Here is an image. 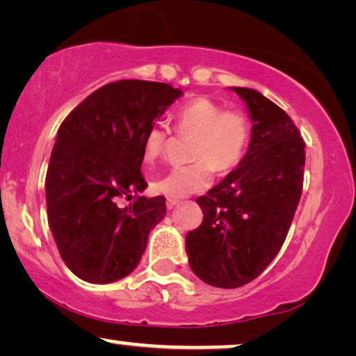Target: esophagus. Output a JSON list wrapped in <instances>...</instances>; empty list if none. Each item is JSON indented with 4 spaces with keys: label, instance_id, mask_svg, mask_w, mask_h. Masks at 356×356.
I'll list each match as a JSON object with an SVG mask.
<instances>
[{
    "label": "esophagus",
    "instance_id": "1",
    "mask_svg": "<svg viewBox=\"0 0 356 356\" xmlns=\"http://www.w3.org/2000/svg\"><path fill=\"white\" fill-rule=\"evenodd\" d=\"M178 204H179L178 199H172V197L167 199V209H168V211H172V209L177 207Z\"/></svg>",
    "mask_w": 356,
    "mask_h": 356
}]
</instances>
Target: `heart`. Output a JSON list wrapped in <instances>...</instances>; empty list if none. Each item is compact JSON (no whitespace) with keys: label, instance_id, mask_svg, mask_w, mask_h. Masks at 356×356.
Segmentation results:
<instances>
[{"label":"heart","instance_id":"obj_1","mask_svg":"<svg viewBox=\"0 0 356 356\" xmlns=\"http://www.w3.org/2000/svg\"><path fill=\"white\" fill-rule=\"evenodd\" d=\"M177 133L193 136L189 155L193 163L170 168L154 181V189L177 199L211 186L213 168L225 173L241 162L250 144L251 126L241 110L227 108L211 99H196L177 111ZM170 133L163 123L145 131L143 155L147 162L165 152Z\"/></svg>","mask_w":356,"mask_h":356}]
</instances>
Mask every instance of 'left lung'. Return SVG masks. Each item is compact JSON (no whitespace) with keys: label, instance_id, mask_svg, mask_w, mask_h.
Instances as JSON below:
<instances>
[{"label":"left lung","instance_id":"1","mask_svg":"<svg viewBox=\"0 0 356 356\" xmlns=\"http://www.w3.org/2000/svg\"><path fill=\"white\" fill-rule=\"evenodd\" d=\"M232 89L252 120L248 152L196 199L204 218L186 235L191 270L220 289L250 284L277 256L298 207L305 172V140L290 116L261 92Z\"/></svg>","mask_w":356,"mask_h":356}]
</instances>
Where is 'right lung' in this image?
<instances>
[{
    "label": "right lung",
    "instance_id": "add662e5",
    "mask_svg": "<svg viewBox=\"0 0 356 356\" xmlns=\"http://www.w3.org/2000/svg\"><path fill=\"white\" fill-rule=\"evenodd\" d=\"M181 90L152 81L110 82L63 121L48 163L47 213L61 259L90 284H110L139 264L167 213L163 196H140L145 131ZM121 197H134L126 208Z\"/></svg>",
    "mask_w": 356,
    "mask_h": 356
}]
</instances>
